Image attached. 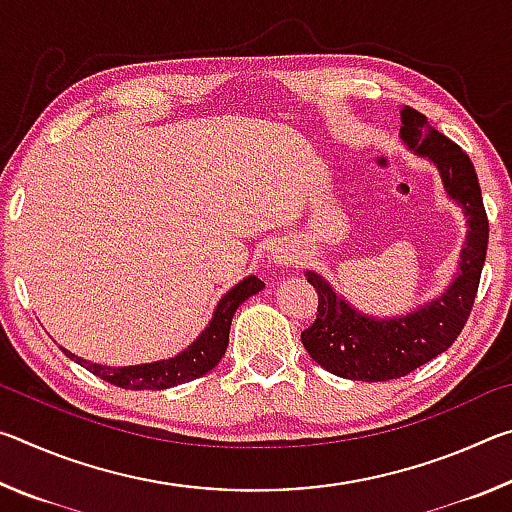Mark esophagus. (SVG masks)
<instances>
[{
  "mask_svg": "<svg viewBox=\"0 0 512 512\" xmlns=\"http://www.w3.org/2000/svg\"><path fill=\"white\" fill-rule=\"evenodd\" d=\"M271 259L277 266H291L296 262V253H293V248L287 244H275L271 248Z\"/></svg>",
  "mask_w": 512,
  "mask_h": 512,
  "instance_id": "obj_1",
  "label": "esophagus"
}]
</instances>
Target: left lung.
I'll list each match as a JSON object with an SVG mask.
<instances>
[{"label":"left lung","mask_w":512,"mask_h":512,"mask_svg":"<svg viewBox=\"0 0 512 512\" xmlns=\"http://www.w3.org/2000/svg\"><path fill=\"white\" fill-rule=\"evenodd\" d=\"M400 117L402 142L433 162L447 196L458 203L467 219L458 273L443 296L411 314L375 318L345 302L323 275L307 271V282L318 293V314L300 339L309 357L336 377L388 381L424 366L463 332L479 291L488 250V216L474 164L461 146L438 133L422 112L404 106Z\"/></svg>","instance_id":"1"}]
</instances>
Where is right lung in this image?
<instances>
[{"label":"right lung","instance_id":"obj_1","mask_svg":"<svg viewBox=\"0 0 512 512\" xmlns=\"http://www.w3.org/2000/svg\"><path fill=\"white\" fill-rule=\"evenodd\" d=\"M264 289V282L257 275H248L235 284L216 305L210 325H207L198 339L187 345L183 352H178L176 357L153 361V363H140V366H101V363H90L81 357H76L65 348L63 350L69 359L79 363L85 370H90L92 375L99 379L115 384L119 388H128V391H162V388H171L185 381H192L196 377H203L205 372H210L216 363L228 350V336H230V323L235 316L237 307L241 302L248 300Z\"/></svg>","mask_w":512,"mask_h":512}]
</instances>
